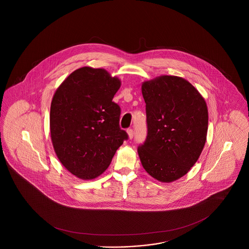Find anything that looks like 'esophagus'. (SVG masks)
<instances>
[{
	"instance_id": "obj_1",
	"label": "esophagus",
	"mask_w": 249,
	"mask_h": 249,
	"mask_svg": "<svg viewBox=\"0 0 249 249\" xmlns=\"http://www.w3.org/2000/svg\"><path fill=\"white\" fill-rule=\"evenodd\" d=\"M127 132H128V138H129V139H132L133 136H134L133 129H132V128H128V130H127Z\"/></svg>"
}]
</instances>
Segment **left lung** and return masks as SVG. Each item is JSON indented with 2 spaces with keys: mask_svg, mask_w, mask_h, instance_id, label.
<instances>
[{
  "mask_svg": "<svg viewBox=\"0 0 249 249\" xmlns=\"http://www.w3.org/2000/svg\"><path fill=\"white\" fill-rule=\"evenodd\" d=\"M147 137L138 147L145 171L162 182L178 180L204 149L208 109L204 98L182 77L161 75L145 81Z\"/></svg>",
  "mask_w": 249,
  "mask_h": 249,
  "instance_id": "8db88e82",
  "label": "left lung"
}]
</instances>
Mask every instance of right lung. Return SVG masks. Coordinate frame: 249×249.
Here are the masks:
<instances>
[{
	"instance_id": "obj_1",
	"label": "right lung",
	"mask_w": 249,
	"mask_h": 249,
	"mask_svg": "<svg viewBox=\"0 0 249 249\" xmlns=\"http://www.w3.org/2000/svg\"><path fill=\"white\" fill-rule=\"evenodd\" d=\"M120 88L121 80L105 69L84 67L68 75L53 95V150L65 168L80 179L103 174L128 139L120 127L121 107L112 101Z\"/></svg>"
}]
</instances>
